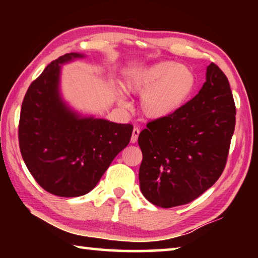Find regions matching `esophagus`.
I'll use <instances>...</instances> for the list:
<instances>
[{"label": "esophagus", "instance_id": "1", "mask_svg": "<svg viewBox=\"0 0 258 258\" xmlns=\"http://www.w3.org/2000/svg\"><path fill=\"white\" fill-rule=\"evenodd\" d=\"M139 134H140V130L138 127H134L133 128V132H132V137H131V142L137 143L138 138H139Z\"/></svg>", "mask_w": 258, "mask_h": 258}]
</instances>
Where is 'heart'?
<instances>
[{
  "label": "heart",
  "mask_w": 258,
  "mask_h": 258,
  "mask_svg": "<svg viewBox=\"0 0 258 258\" xmlns=\"http://www.w3.org/2000/svg\"><path fill=\"white\" fill-rule=\"evenodd\" d=\"M198 84L194 68L173 60L130 69L123 82L126 92L141 95L140 111L150 120L168 118L181 110L195 95ZM119 102L124 104L121 99Z\"/></svg>",
  "instance_id": "heart-1"
}]
</instances>
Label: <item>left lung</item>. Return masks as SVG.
<instances>
[{"label":"left lung","mask_w":258,"mask_h":258,"mask_svg":"<svg viewBox=\"0 0 258 258\" xmlns=\"http://www.w3.org/2000/svg\"><path fill=\"white\" fill-rule=\"evenodd\" d=\"M234 125L229 81L211 63L194 99L168 118L148 123L139 135V180L146 199L171 208L202 196L223 172Z\"/></svg>","instance_id":"8db88e82"}]
</instances>
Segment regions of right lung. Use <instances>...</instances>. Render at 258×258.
I'll list each match as a JSON object with an SVG mask.
<instances>
[{
	"label": "right lung",
	"instance_id": "obj_1",
	"mask_svg": "<svg viewBox=\"0 0 258 258\" xmlns=\"http://www.w3.org/2000/svg\"><path fill=\"white\" fill-rule=\"evenodd\" d=\"M82 58L72 52L52 61L30 84L21 106V156L38 184L59 197L93 190L133 131L131 124L78 112L63 99L62 64Z\"/></svg>",
	"mask_w": 258,
	"mask_h": 258
}]
</instances>
